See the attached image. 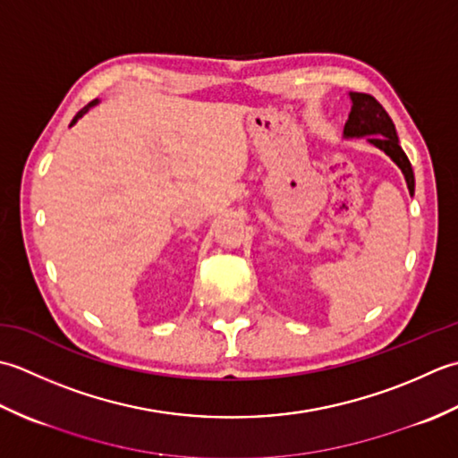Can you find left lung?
Masks as SVG:
<instances>
[{
    "label": "left lung",
    "mask_w": 458,
    "mask_h": 458,
    "mask_svg": "<svg viewBox=\"0 0 458 458\" xmlns=\"http://www.w3.org/2000/svg\"><path fill=\"white\" fill-rule=\"evenodd\" d=\"M352 112L348 123L344 126V138H361L368 136L369 144L386 152L394 160L399 170L403 172L409 193L415 191V175L413 167L409 164L405 152L401 150L399 138L395 132L394 120L389 118L386 108L366 92H350Z\"/></svg>",
    "instance_id": "left-lung-1"
}]
</instances>
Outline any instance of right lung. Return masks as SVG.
Masks as SVG:
<instances>
[{
  "mask_svg": "<svg viewBox=\"0 0 458 458\" xmlns=\"http://www.w3.org/2000/svg\"><path fill=\"white\" fill-rule=\"evenodd\" d=\"M97 102H98V100H92V102H89V105H87L85 108H82V110H79V112H77V116H74V118H72V123H71V126H72L74 123H77V120H79V118H81L82 114H87V112H89V108H90V106H95V105H97Z\"/></svg>",
  "mask_w": 458,
  "mask_h": 458,
  "instance_id": "obj_1",
  "label": "right lung"
}]
</instances>
